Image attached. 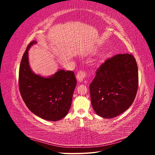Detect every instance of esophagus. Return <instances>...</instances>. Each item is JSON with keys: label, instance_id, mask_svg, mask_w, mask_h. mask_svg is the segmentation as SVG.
Instances as JSON below:
<instances>
[{"label": "esophagus", "instance_id": "obj_1", "mask_svg": "<svg viewBox=\"0 0 155 155\" xmlns=\"http://www.w3.org/2000/svg\"><path fill=\"white\" fill-rule=\"evenodd\" d=\"M86 76H87V74H86L85 72L83 71V70H80V71H79V72L78 73L76 78H77L78 81H82L83 80V79H84V78H85L86 77Z\"/></svg>", "mask_w": 155, "mask_h": 155}]
</instances>
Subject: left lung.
<instances>
[{"instance_id":"8db88e82","label":"left lung","mask_w":155,"mask_h":155,"mask_svg":"<svg viewBox=\"0 0 155 155\" xmlns=\"http://www.w3.org/2000/svg\"><path fill=\"white\" fill-rule=\"evenodd\" d=\"M138 87V66L133 55L118 54L107 59L89 85L94 110L103 118H114L132 105Z\"/></svg>"}]
</instances>
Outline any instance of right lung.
I'll use <instances>...</instances> for the list:
<instances>
[{
	"mask_svg": "<svg viewBox=\"0 0 155 155\" xmlns=\"http://www.w3.org/2000/svg\"><path fill=\"white\" fill-rule=\"evenodd\" d=\"M37 43L33 41L22 56L18 72V87L27 107L40 118L55 121L66 116L71 107L77 81L72 71L59 70L48 78L35 74L30 68L28 50Z\"/></svg>",
	"mask_w": 155,
	"mask_h": 155,
	"instance_id": "right-lung-1",
	"label": "right lung"
}]
</instances>
